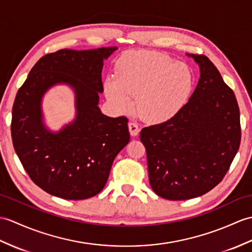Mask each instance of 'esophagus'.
<instances>
[{"instance_id":"34e87169","label":"esophagus","mask_w":252,"mask_h":252,"mask_svg":"<svg viewBox=\"0 0 252 252\" xmlns=\"http://www.w3.org/2000/svg\"><path fill=\"white\" fill-rule=\"evenodd\" d=\"M128 131H130L131 136H136L139 133V127L136 122H130L128 124Z\"/></svg>"}]
</instances>
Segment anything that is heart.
I'll use <instances>...</instances> for the list:
<instances>
[{
  "label": "heart",
  "instance_id": "b5f03b06",
  "mask_svg": "<svg viewBox=\"0 0 252 252\" xmlns=\"http://www.w3.org/2000/svg\"><path fill=\"white\" fill-rule=\"evenodd\" d=\"M193 74L183 62L154 51L128 52L117 63L115 78L105 83V93L117 112H131L132 97L145 120L171 119L183 108L193 89Z\"/></svg>",
  "mask_w": 252,
  "mask_h": 252
}]
</instances>
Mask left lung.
Masks as SVG:
<instances>
[{
	"mask_svg": "<svg viewBox=\"0 0 252 252\" xmlns=\"http://www.w3.org/2000/svg\"><path fill=\"white\" fill-rule=\"evenodd\" d=\"M187 56L200 67V79L188 103L171 119L140 131L151 188L171 201L201 196L215 188L241 144L233 90L207 57Z\"/></svg>",
	"mask_w": 252,
	"mask_h": 252,
	"instance_id": "8db88e82",
	"label": "left lung"
}]
</instances>
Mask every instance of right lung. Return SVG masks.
<instances>
[{
  "mask_svg": "<svg viewBox=\"0 0 252 252\" xmlns=\"http://www.w3.org/2000/svg\"><path fill=\"white\" fill-rule=\"evenodd\" d=\"M117 49H61L46 55L17 92L11 118L14 148L34 184L51 195L65 200L96 195L106 185L116 156L130 142L126 117L112 118L98 107L103 62ZM58 84L73 90L76 116L59 131H51L41 103L46 91Z\"/></svg>",
  "mask_w": 252,
  "mask_h": 252,
  "instance_id": "right-lung-1",
  "label": "right lung"
}]
</instances>
